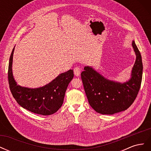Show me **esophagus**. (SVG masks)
Returning a JSON list of instances; mask_svg holds the SVG:
<instances>
[{
  "mask_svg": "<svg viewBox=\"0 0 151 151\" xmlns=\"http://www.w3.org/2000/svg\"><path fill=\"white\" fill-rule=\"evenodd\" d=\"M81 68L80 67H76L74 69V73L75 76H79L81 74Z\"/></svg>",
  "mask_w": 151,
  "mask_h": 151,
  "instance_id": "1",
  "label": "esophagus"
}]
</instances>
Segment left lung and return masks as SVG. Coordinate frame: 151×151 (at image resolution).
Wrapping results in <instances>:
<instances>
[{
	"label": "left lung",
	"instance_id": "1",
	"mask_svg": "<svg viewBox=\"0 0 151 151\" xmlns=\"http://www.w3.org/2000/svg\"><path fill=\"white\" fill-rule=\"evenodd\" d=\"M132 47L136 60L131 78L124 83L108 80L91 67L87 66L81 73V79L91 106L103 115H113L129 108L138 94L143 65L141 55L134 41Z\"/></svg>",
	"mask_w": 151,
	"mask_h": 151
}]
</instances>
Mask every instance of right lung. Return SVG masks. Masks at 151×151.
I'll return each instance as SVG.
<instances>
[{
	"label": "right lung",
	"instance_id": "right-lung-1",
	"mask_svg": "<svg viewBox=\"0 0 151 151\" xmlns=\"http://www.w3.org/2000/svg\"><path fill=\"white\" fill-rule=\"evenodd\" d=\"M14 47L9 58L8 81L14 98L23 108L42 115L57 112L63 103L67 86L74 77V71L69 70L58 75L50 83L38 88H28L18 85L12 70Z\"/></svg>",
	"mask_w": 151,
	"mask_h": 151
}]
</instances>
